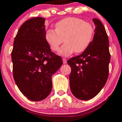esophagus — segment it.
<instances>
[{"label":"esophagus","instance_id":"34e87169","mask_svg":"<svg viewBox=\"0 0 122 122\" xmlns=\"http://www.w3.org/2000/svg\"><path fill=\"white\" fill-rule=\"evenodd\" d=\"M62 61H63V63H64V64H66V63H67V60L65 59V58H62Z\"/></svg>","mask_w":122,"mask_h":122}]
</instances>
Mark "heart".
Returning a JSON list of instances; mask_svg holds the SVG:
<instances>
[{
    "mask_svg": "<svg viewBox=\"0 0 122 122\" xmlns=\"http://www.w3.org/2000/svg\"><path fill=\"white\" fill-rule=\"evenodd\" d=\"M95 34V27L92 23L85 22L83 19L67 17L55 24V30L48 29L45 32V39L51 49L57 51L63 42L58 53L68 56L74 51L79 53L90 44Z\"/></svg>",
    "mask_w": 122,
    "mask_h": 122,
    "instance_id": "1",
    "label": "heart"
}]
</instances>
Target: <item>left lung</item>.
<instances>
[{"mask_svg":"<svg viewBox=\"0 0 122 122\" xmlns=\"http://www.w3.org/2000/svg\"><path fill=\"white\" fill-rule=\"evenodd\" d=\"M93 21L95 25L93 41L81 55L67 61L71 67V90L80 100H89L98 95L109 75L111 55L107 35L100 20L93 18Z\"/></svg>","mask_w":122,"mask_h":122,"instance_id":"1","label":"left lung"}]
</instances>
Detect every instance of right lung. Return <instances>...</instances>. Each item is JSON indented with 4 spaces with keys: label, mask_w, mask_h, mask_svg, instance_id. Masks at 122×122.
<instances>
[{
    "label": "right lung",
    "mask_w": 122,
    "mask_h": 122,
    "mask_svg": "<svg viewBox=\"0 0 122 122\" xmlns=\"http://www.w3.org/2000/svg\"><path fill=\"white\" fill-rule=\"evenodd\" d=\"M45 18L24 22L17 32L11 52L13 77L20 92L33 101H42L52 89L51 77L62 60L51 51L45 39Z\"/></svg>",
    "instance_id": "right-lung-1"
}]
</instances>
